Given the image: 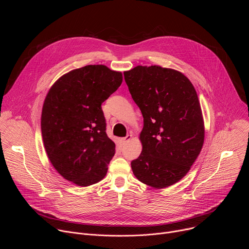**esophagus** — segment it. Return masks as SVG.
Listing matches in <instances>:
<instances>
[{
	"label": "esophagus",
	"instance_id": "1",
	"mask_svg": "<svg viewBox=\"0 0 249 249\" xmlns=\"http://www.w3.org/2000/svg\"><path fill=\"white\" fill-rule=\"evenodd\" d=\"M131 139H132V135H127L126 137H124V138L121 139V142H122L123 144H126L127 142H129Z\"/></svg>",
	"mask_w": 249,
	"mask_h": 249
}]
</instances>
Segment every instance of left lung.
Masks as SVG:
<instances>
[{
    "instance_id": "1",
    "label": "left lung",
    "mask_w": 249,
    "mask_h": 249,
    "mask_svg": "<svg viewBox=\"0 0 249 249\" xmlns=\"http://www.w3.org/2000/svg\"><path fill=\"white\" fill-rule=\"evenodd\" d=\"M133 100L144 117L143 146L131 162L137 179L161 189L178 182L198 158L205 138L197 92L179 71L158 65L124 72Z\"/></svg>"
}]
</instances>
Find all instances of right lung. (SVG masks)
Wrapping results in <instances>:
<instances>
[{
    "label": "right lung",
    "mask_w": 249,
    "mask_h": 249,
    "mask_svg": "<svg viewBox=\"0 0 249 249\" xmlns=\"http://www.w3.org/2000/svg\"><path fill=\"white\" fill-rule=\"evenodd\" d=\"M122 73L104 65L70 71L50 88L42 107L47 157L60 175L85 187L99 182L115 154L101 104L121 86Z\"/></svg>",
    "instance_id": "right-lung-1"
}]
</instances>
